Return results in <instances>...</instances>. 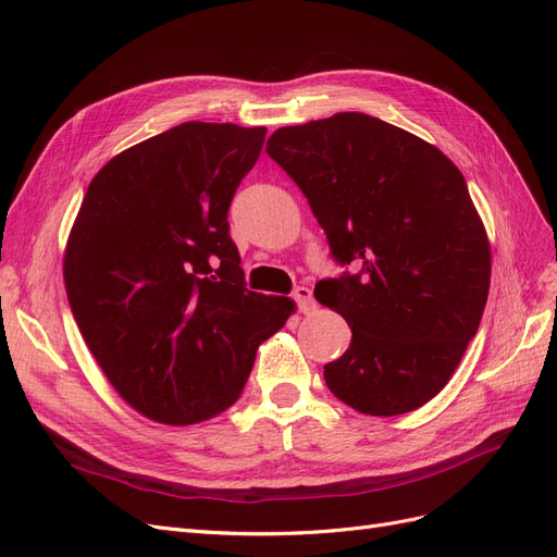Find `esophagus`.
Segmentation results:
<instances>
[{
  "label": "esophagus",
  "mask_w": 557,
  "mask_h": 557,
  "mask_svg": "<svg viewBox=\"0 0 557 557\" xmlns=\"http://www.w3.org/2000/svg\"><path fill=\"white\" fill-rule=\"evenodd\" d=\"M293 299L297 301V309L301 313H309V311L315 309L313 293H311V288H307V285H297V288L293 290Z\"/></svg>",
  "instance_id": "obj_1"
}]
</instances>
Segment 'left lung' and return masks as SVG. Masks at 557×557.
Returning a JSON list of instances; mask_svg holds the SVG:
<instances>
[{
	"instance_id": "8db88e82",
	"label": "left lung",
	"mask_w": 557,
	"mask_h": 557,
	"mask_svg": "<svg viewBox=\"0 0 557 557\" xmlns=\"http://www.w3.org/2000/svg\"><path fill=\"white\" fill-rule=\"evenodd\" d=\"M267 156L346 267L313 290L352 332L325 364L327 387L367 416L423 407L460 364L491 288V244L465 176L440 148L358 111L281 127Z\"/></svg>"
}]
</instances>
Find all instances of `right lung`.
I'll return each instance as SVG.
<instances>
[{
    "label": "right lung",
    "instance_id": "obj_1",
    "mask_svg": "<svg viewBox=\"0 0 557 557\" xmlns=\"http://www.w3.org/2000/svg\"><path fill=\"white\" fill-rule=\"evenodd\" d=\"M264 127L181 123L88 185L64 285L95 360L129 407L190 425L242 395L258 346L295 305L246 288L227 211Z\"/></svg>",
    "mask_w": 557,
    "mask_h": 557
}]
</instances>
